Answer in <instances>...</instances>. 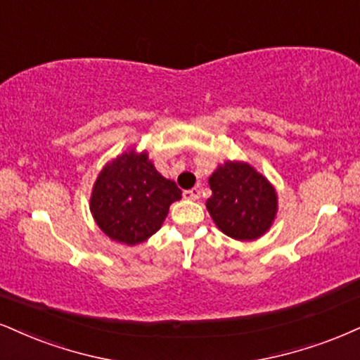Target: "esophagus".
<instances>
[{
	"label": "esophagus",
	"instance_id": "esophagus-1",
	"mask_svg": "<svg viewBox=\"0 0 360 360\" xmlns=\"http://www.w3.org/2000/svg\"><path fill=\"white\" fill-rule=\"evenodd\" d=\"M184 198H187V200H198V198H200V190H198V188L185 190Z\"/></svg>",
	"mask_w": 360,
	"mask_h": 360
}]
</instances>
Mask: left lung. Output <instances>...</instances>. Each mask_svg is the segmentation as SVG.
I'll return each instance as SVG.
<instances>
[{"label":"left lung","mask_w":360,"mask_h":360,"mask_svg":"<svg viewBox=\"0 0 360 360\" xmlns=\"http://www.w3.org/2000/svg\"><path fill=\"white\" fill-rule=\"evenodd\" d=\"M207 208L221 232L235 240H255L267 232L277 212V195L265 176L247 163L227 162L208 180Z\"/></svg>","instance_id":"1"}]
</instances>
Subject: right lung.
<instances>
[{"label":"right lung","mask_w":360,"mask_h":360,"mask_svg":"<svg viewBox=\"0 0 360 360\" xmlns=\"http://www.w3.org/2000/svg\"><path fill=\"white\" fill-rule=\"evenodd\" d=\"M181 198L175 181L163 179L146 153L128 152L103 168L90 208L112 240L136 245L162 227L168 207Z\"/></svg>","instance_id":"1"}]
</instances>
